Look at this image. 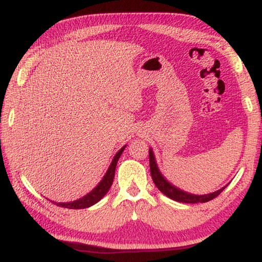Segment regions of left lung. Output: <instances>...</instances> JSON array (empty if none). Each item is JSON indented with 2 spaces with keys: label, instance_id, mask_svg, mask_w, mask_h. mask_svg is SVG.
I'll list each match as a JSON object with an SVG mask.
<instances>
[{
  "label": "left lung",
  "instance_id": "1",
  "mask_svg": "<svg viewBox=\"0 0 262 262\" xmlns=\"http://www.w3.org/2000/svg\"><path fill=\"white\" fill-rule=\"evenodd\" d=\"M149 163H150V173H151V178L154 180L155 185L157 186V188L161 190L163 194H165L167 198H170L174 201L183 202V203L208 202L212 200V199H215L217 195H220L222 192H223V189L227 187V186H224V187L216 190L214 193L205 194V195H195V194L184 192V190H181L178 187H176V186L172 185L171 183H168V181L165 179V177L161 173L151 148L149 149Z\"/></svg>",
  "mask_w": 262,
  "mask_h": 262
}]
</instances>
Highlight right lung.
<instances>
[{"mask_svg": "<svg viewBox=\"0 0 262 262\" xmlns=\"http://www.w3.org/2000/svg\"><path fill=\"white\" fill-rule=\"evenodd\" d=\"M125 148H126V145L125 147H122L117 154H115L113 161H112V163H111V165L108 167L107 172H106V174L104 176V178L101 179L100 183L97 185L90 193H88L86 195H84L83 198L78 199V200L73 201V202H63V203L54 202V203H56V206L69 208V209H84V208H89V207L94 206L95 203L100 201L101 199L105 196V194L108 192L111 186H112L113 179H114V173H115V167H117V163L119 161V158H120L122 151L125 150Z\"/></svg>", "mask_w": 262, "mask_h": 262, "instance_id": "add662e5", "label": "right lung"}]
</instances>
